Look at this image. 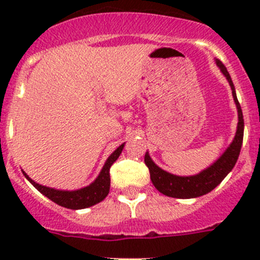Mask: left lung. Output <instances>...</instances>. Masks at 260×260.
Here are the masks:
<instances>
[{
    "label": "left lung",
    "instance_id": "obj_1",
    "mask_svg": "<svg viewBox=\"0 0 260 260\" xmlns=\"http://www.w3.org/2000/svg\"><path fill=\"white\" fill-rule=\"evenodd\" d=\"M215 62L219 67L220 72L224 74V77L229 81V85L232 88L233 98H234L235 106H237L238 109L237 133H235V137L233 140V142L230 143V146L225 149L224 153L211 166L203 170L200 174L192 175V176H177V175L165 171V170H162L161 167H158L152 161L148 152H146L145 164L149 170L152 183H153L154 187L159 192L166 196H170V198L193 199L206 195V193L214 190L226 177V175L234 169L235 164L238 161V157H239L244 136L243 112L242 108H240L239 102H238L234 84H233L232 78H230L226 68L224 67V64L220 60L216 59Z\"/></svg>",
    "mask_w": 260,
    "mask_h": 260
}]
</instances>
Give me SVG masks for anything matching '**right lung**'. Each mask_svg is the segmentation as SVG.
Here are the masks:
<instances>
[{
  "instance_id": "add662e5",
  "label": "right lung",
  "mask_w": 260,
  "mask_h": 260,
  "mask_svg": "<svg viewBox=\"0 0 260 260\" xmlns=\"http://www.w3.org/2000/svg\"><path fill=\"white\" fill-rule=\"evenodd\" d=\"M123 147L124 143L118 147L117 149L108 157V159L104 164L103 169H102L101 174L98 175L95 180L90 183L89 186L79 188V190L74 191H65V190H56V188L48 187V186L39 185L38 182H35L34 180H31L30 177L26 175L25 171H22V174L25 175V177L30 181L34 185V187L38 188L43 195H45L46 198H49L50 200L54 201L57 205L62 206V208L67 209H73V210H79V209H85L89 206H93L95 204L101 203L104 199L107 198V195L109 193V187H111V176H109V170L111 166L117 161V158L119 157V154L122 153Z\"/></svg>"
}]
</instances>
